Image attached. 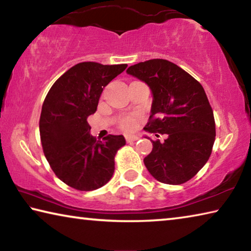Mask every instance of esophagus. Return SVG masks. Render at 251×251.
<instances>
[{"instance_id":"esophagus-1","label":"esophagus","mask_w":251,"mask_h":251,"mask_svg":"<svg viewBox=\"0 0 251 251\" xmlns=\"http://www.w3.org/2000/svg\"><path fill=\"white\" fill-rule=\"evenodd\" d=\"M125 138H126L127 143H133V142H136V141H138V139H139L137 136H133V135H126Z\"/></svg>"}]
</instances>
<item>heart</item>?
<instances>
[{
  "instance_id": "obj_1",
  "label": "heart",
  "mask_w": 251,
  "mask_h": 251,
  "mask_svg": "<svg viewBox=\"0 0 251 251\" xmlns=\"http://www.w3.org/2000/svg\"><path fill=\"white\" fill-rule=\"evenodd\" d=\"M121 126L125 130H133L136 127V118L135 117H124L121 121Z\"/></svg>"
}]
</instances>
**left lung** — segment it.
Masks as SVG:
<instances>
[{
  "label": "left lung",
  "mask_w": 251,
  "mask_h": 251,
  "mask_svg": "<svg viewBox=\"0 0 251 251\" xmlns=\"http://www.w3.org/2000/svg\"><path fill=\"white\" fill-rule=\"evenodd\" d=\"M126 73L151 88V115L144 129L167 135L163 143L151 141L152 151L144 158L147 171L164 184H184L203 167L214 146V113L205 90L166 59L137 63Z\"/></svg>",
  "instance_id": "1"
}]
</instances>
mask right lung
<instances>
[{"label": "right lung", "instance_id": "1", "mask_svg": "<svg viewBox=\"0 0 251 251\" xmlns=\"http://www.w3.org/2000/svg\"><path fill=\"white\" fill-rule=\"evenodd\" d=\"M127 67L82 62L66 71L50 87L42 106L40 135L44 155L59 179L90 192L110 180L117 151L126 141L108 135L96 141L87 117L94 114L104 87Z\"/></svg>", "mask_w": 251, "mask_h": 251}]
</instances>
